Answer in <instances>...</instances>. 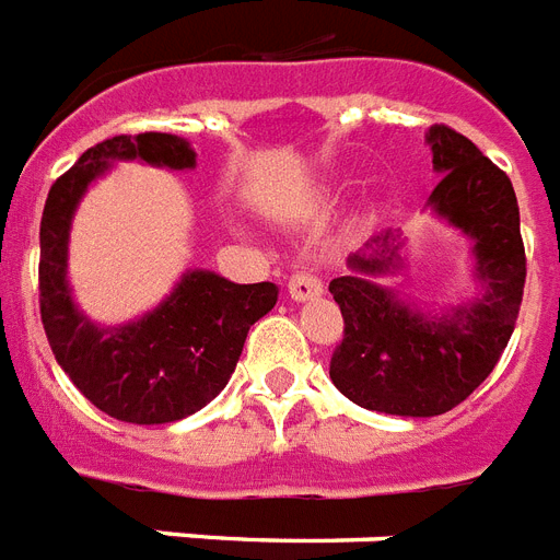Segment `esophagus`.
I'll return each instance as SVG.
<instances>
[{
    "label": "esophagus",
    "mask_w": 560,
    "mask_h": 560,
    "mask_svg": "<svg viewBox=\"0 0 560 560\" xmlns=\"http://www.w3.org/2000/svg\"><path fill=\"white\" fill-rule=\"evenodd\" d=\"M324 294V283L317 280L315 275H308V271H301V275H294L289 280V298L298 303H306L312 298H320Z\"/></svg>",
    "instance_id": "34e87169"
}]
</instances>
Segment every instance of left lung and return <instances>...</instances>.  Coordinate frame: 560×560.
I'll return each instance as SVG.
<instances>
[{
	"label": "left lung",
	"instance_id": "1",
	"mask_svg": "<svg viewBox=\"0 0 560 560\" xmlns=\"http://www.w3.org/2000/svg\"><path fill=\"white\" fill-rule=\"evenodd\" d=\"M424 141L442 176L428 208L471 243L477 294L436 312L378 283L405 268L399 231L373 236L347 257L350 271L329 283L343 315L332 384L366 410L413 419L448 413L489 378L514 332L526 283L521 210L506 173L448 127H431Z\"/></svg>",
	"mask_w": 560,
	"mask_h": 560
}]
</instances>
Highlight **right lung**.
Masks as SVG:
<instances>
[{
  "label": "right lung",
  "mask_w": 560,
  "mask_h": 560,
  "mask_svg": "<svg viewBox=\"0 0 560 560\" xmlns=\"http://www.w3.org/2000/svg\"><path fill=\"white\" fill-rule=\"evenodd\" d=\"M115 161L194 170L196 150L167 132L115 136L54 182L39 222V315L57 364L97 410L132 424L178 422L225 390L248 329L275 308L280 289L190 268L136 320L95 324L71 294L69 234L80 199Z\"/></svg>",
  "instance_id": "right-lung-1"
}]
</instances>
